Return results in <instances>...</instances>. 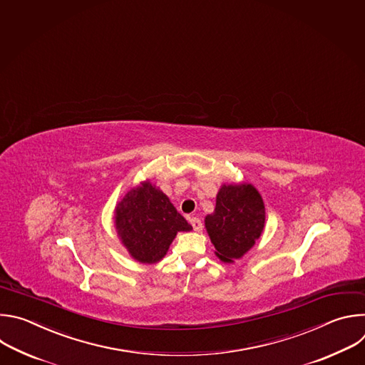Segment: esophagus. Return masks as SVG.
Masks as SVG:
<instances>
[{
	"instance_id": "esophagus-1",
	"label": "esophagus",
	"mask_w": 365,
	"mask_h": 365,
	"mask_svg": "<svg viewBox=\"0 0 365 365\" xmlns=\"http://www.w3.org/2000/svg\"><path fill=\"white\" fill-rule=\"evenodd\" d=\"M190 223H191V226H192V229H194L195 232H201V230H202V223H201L200 218L191 217V218H190Z\"/></svg>"
}]
</instances>
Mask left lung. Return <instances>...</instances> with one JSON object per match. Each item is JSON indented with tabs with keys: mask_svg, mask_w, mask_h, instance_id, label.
<instances>
[{
	"mask_svg": "<svg viewBox=\"0 0 365 365\" xmlns=\"http://www.w3.org/2000/svg\"><path fill=\"white\" fill-rule=\"evenodd\" d=\"M264 227V204L250 184L223 185L217 194L212 214L205 217V229L223 262H233L249 252Z\"/></svg>",
	"mask_w": 365,
	"mask_h": 365,
	"instance_id": "obj_1",
	"label": "left lung"
}]
</instances>
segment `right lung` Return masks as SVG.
I'll return each mask as SVG.
<instances>
[{"mask_svg": "<svg viewBox=\"0 0 365 365\" xmlns=\"http://www.w3.org/2000/svg\"><path fill=\"white\" fill-rule=\"evenodd\" d=\"M192 227L168 197L150 182L132 188L116 207V230L133 259L161 260L178 232Z\"/></svg>", "mask_w": 365, "mask_h": 365, "instance_id": "1", "label": "right lung"}]
</instances>
